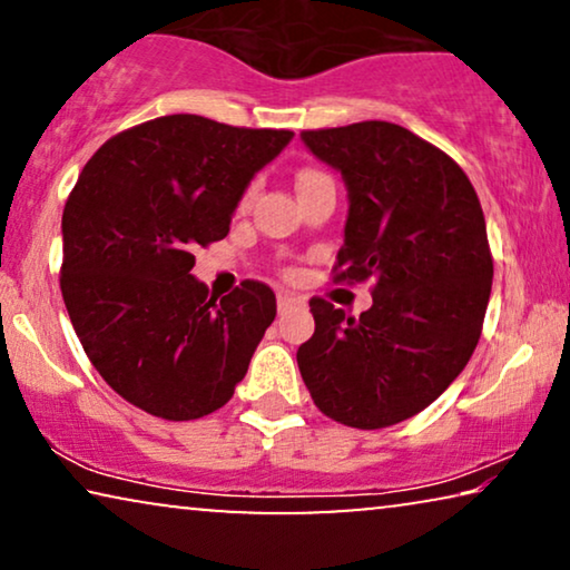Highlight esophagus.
Returning a JSON list of instances; mask_svg holds the SVG:
<instances>
[{
    "mask_svg": "<svg viewBox=\"0 0 570 570\" xmlns=\"http://www.w3.org/2000/svg\"><path fill=\"white\" fill-rule=\"evenodd\" d=\"M293 306H303V298H298V295H293V293H277V308L279 311H287Z\"/></svg>",
    "mask_w": 570,
    "mask_h": 570,
    "instance_id": "1",
    "label": "esophagus"
}]
</instances>
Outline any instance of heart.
<instances>
[{"label": "heart", "instance_id": "obj_1", "mask_svg": "<svg viewBox=\"0 0 570 570\" xmlns=\"http://www.w3.org/2000/svg\"><path fill=\"white\" fill-rule=\"evenodd\" d=\"M318 176H324L322 170H314V168H306V170H301L298 174V178H295V184L298 186H303L306 181H311V178H318ZM248 199H252V189H248L246 194H244V205H248Z\"/></svg>", "mask_w": 570, "mask_h": 570}]
</instances>
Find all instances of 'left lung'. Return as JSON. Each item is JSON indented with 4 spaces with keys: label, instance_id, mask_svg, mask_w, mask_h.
Returning a JSON list of instances; mask_svg holds the SVG:
<instances>
[{
    "label": "left lung",
    "instance_id": "8db88e82",
    "mask_svg": "<svg viewBox=\"0 0 570 570\" xmlns=\"http://www.w3.org/2000/svg\"><path fill=\"white\" fill-rule=\"evenodd\" d=\"M301 139L347 184L334 283H373L361 316L308 301L316 330L298 347L301 376L326 417L389 428L439 400L478 347L493 285L485 215L459 163L400 124Z\"/></svg>",
    "mask_w": 570,
    "mask_h": 570
}]
</instances>
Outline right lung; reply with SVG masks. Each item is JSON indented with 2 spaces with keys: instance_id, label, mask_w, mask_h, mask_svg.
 I'll return each instance as SVG.
<instances>
[{
  "instance_id": "1",
  "label": "right lung",
  "mask_w": 570,
  "mask_h": 570,
  "mask_svg": "<svg viewBox=\"0 0 570 570\" xmlns=\"http://www.w3.org/2000/svg\"><path fill=\"white\" fill-rule=\"evenodd\" d=\"M291 129L174 114L114 135L61 215V295L108 386L163 420L220 410L246 376L277 301L259 279L217 301L194 252L228 236L240 194Z\"/></svg>"
}]
</instances>
